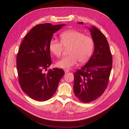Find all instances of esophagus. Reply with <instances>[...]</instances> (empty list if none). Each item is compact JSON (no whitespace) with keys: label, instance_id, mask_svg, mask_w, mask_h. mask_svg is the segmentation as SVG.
<instances>
[{"label":"esophagus","instance_id":"1","mask_svg":"<svg viewBox=\"0 0 129 129\" xmlns=\"http://www.w3.org/2000/svg\"><path fill=\"white\" fill-rule=\"evenodd\" d=\"M64 73H68V72H69V70L67 69H64Z\"/></svg>","mask_w":129,"mask_h":129}]
</instances>
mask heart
I'll return each mask as SVG.
<instances>
[{"label": "heart", "mask_w": 129, "mask_h": 129, "mask_svg": "<svg viewBox=\"0 0 129 129\" xmlns=\"http://www.w3.org/2000/svg\"><path fill=\"white\" fill-rule=\"evenodd\" d=\"M61 42L52 39L49 44L51 52L59 57L62 52L63 47H69L68 55L61 59L56 63L57 67L70 69L76 64L84 63L89 59L94 48L93 39L85 36L83 33L75 30H66L60 35Z\"/></svg>", "instance_id": "heart-1"}]
</instances>
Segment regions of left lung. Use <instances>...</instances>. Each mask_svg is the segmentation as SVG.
Listing matches in <instances>:
<instances>
[{
    "label": "left lung",
    "mask_w": 129,
    "mask_h": 129,
    "mask_svg": "<svg viewBox=\"0 0 129 129\" xmlns=\"http://www.w3.org/2000/svg\"><path fill=\"white\" fill-rule=\"evenodd\" d=\"M83 24V22H78ZM94 45L93 54L87 63L74 74V94L83 103L100 97L108 85L112 68V56L105 35L94 26L88 28Z\"/></svg>",
    "instance_id": "8db88e82"
}]
</instances>
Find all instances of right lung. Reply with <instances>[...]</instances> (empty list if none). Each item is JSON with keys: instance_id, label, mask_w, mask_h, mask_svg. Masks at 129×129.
Returning a JSON list of instances; mask_svg holds the SVG:
<instances>
[{"instance_id": "1", "label": "right lung", "mask_w": 129, "mask_h": 129, "mask_svg": "<svg viewBox=\"0 0 129 129\" xmlns=\"http://www.w3.org/2000/svg\"><path fill=\"white\" fill-rule=\"evenodd\" d=\"M66 24H38L32 28L21 43L16 57L19 84L23 91L31 98L47 100L56 91L64 75L63 69L44 70L51 64L49 44L53 34Z\"/></svg>"}]
</instances>
